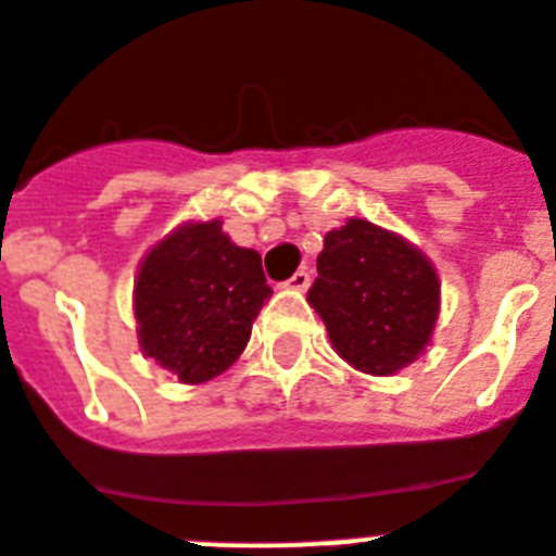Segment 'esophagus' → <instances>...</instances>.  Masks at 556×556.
Returning a JSON list of instances; mask_svg holds the SVG:
<instances>
[{
	"label": "esophagus",
	"mask_w": 556,
	"mask_h": 556,
	"mask_svg": "<svg viewBox=\"0 0 556 556\" xmlns=\"http://www.w3.org/2000/svg\"><path fill=\"white\" fill-rule=\"evenodd\" d=\"M309 281H312V275L306 273V269H298V273L292 275L289 281H283L281 287L292 289V292H306V289H309Z\"/></svg>",
	"instance_id": "34e87169"
}]
</instances>
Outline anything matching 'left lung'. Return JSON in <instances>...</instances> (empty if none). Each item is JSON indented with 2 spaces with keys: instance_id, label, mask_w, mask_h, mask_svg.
Here are the masks:
<instances>
[{
  "instance_id": "left-lung-1",
  "label": "left lung",
  "mask_w": 556,
  "mask_h": 556,
  "mask_svg": "<svg viewBox=\"0 0 556 556\" xmlns=\"http://www.w3.org/2000/svg\"><path fill=\"white\" fill-rule=\"evenodd\" d=\"M306 301L351 368L391 377L430 345L441 283L433 261L405 236L349 219L326 232Z\"/></svg>"
}]
</instances>
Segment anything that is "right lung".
<instances>
[{
  "label": "right lung",
  "instance_id": "obj_1",
  "mask_svg": "<svg viewBox=\"0 0 556 556\" xmlns=\"http://www.w3.org/2000/svg\"><path fill=\"white\" fill-rule=\"evenodd\" d=\"M269 295L255 250L232 244L219 219L185 222L140 261L137 343L179 382L199 386L239 359Z\"/></svg>",
  "mask_w": 556,
  "mask_h": 556
}]
</instances>
